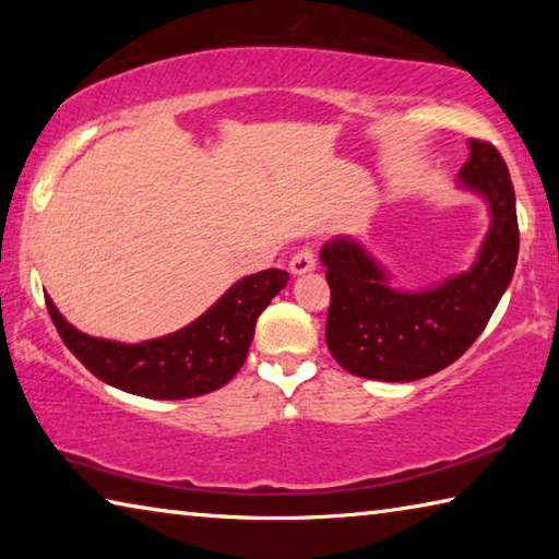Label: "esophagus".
Returning a JSON list of instances; mask_svg holds the SVG:
<instances>
[{"instance_id": "34e87169", "label": "esophagus", "mask_w": 559, "mask_h": 559, "mask_svg": "<svg viewBox=\"0 0 559 559\" xmlns=\"http://www.w3.org/2000/svg\"><path fill=\"white\" fill-rule=\"evenodd\" d=\"M318 266V259H316V249L313 246H302L296 253H293L290 259V273L293 276H302V273H310L316 271Z\"/></svg>"}]
</instances>
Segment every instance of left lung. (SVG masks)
Segmentation results:
<instances>
[{
	"label": "left lung",
	"instance_id": "8db88e82",
	"mask_svg": "<svg viewBox=\"0 0 559 559\" xmlns=\"http://www.w3.org/2000/svg\"><path fill=\"white\" fill-rule=\"evenodd\" d=\"M461 187L480 194L490 229L468 271L424 290H396L362 243L347 236L320 251L330 286L325 340L349 374L414 382L443 370L484 333L518 263L515 189L506 159L486 140H471Z\"/></svg>",
	"mask_w": 559,
	"mask_h": 559
}]
</instances>
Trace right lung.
Returning a JSON list of instances; mask_svg holds the SVG:
<instances>
[{
    "label": "right lung",
    "mask_w": 559,
    "mask_h": 559,
    "mask_svg": "<svg viewBox=\"0 0 559 559\" xmlns=\"http://www.w3.org/2000/svg\"><path fill=\"white\" fill-rule=\"evenodd\" d=\"M286 283L288 273L281 269L251 273L194 323L138 345L81 333L63 320L49 296L46 308L63 345L98 380L150 400H189L219 390L241 370L259 316Z\"/></svg>",
    "instance_id": "obj_1"
}]
</instances>
